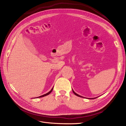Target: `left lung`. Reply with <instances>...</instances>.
<instances>
[{
	"label": "left lung",
	"instance_id": "1",
	"mask_svg": "<svg viewBox=\"0 0 126 126\" xmlns=\"http://www.w3.org/2000/svg\"><path fill=\"white\" fill-rule=\"evenodd\" d=\"M73 93H74V94L75 95H76V96H79V97H83L82 96H80V95H78L77 94H76L75 92H74V91L73 90ZM94 98H90V99H94Z\"/></svg>",
	"mask_w": 126,
	"mask_h": 126
}]
</instances>
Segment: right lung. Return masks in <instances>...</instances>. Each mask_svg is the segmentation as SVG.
Segmentation results:
<instances>
[{
    "instance_id": "obj_1",
    "label": "right lung",
    "mask_w": 126,
    "mask_h": 126,
    "mask_svg": "<svg viewBox=\"0 0 126 126\" xmlns=\"http://www.w3.org/2000/svg\"><path fill=\"white\" fill-rule=\"evenodd\" d=\"M52 90H53V88H52L51 89V90L49 92H48L47 93V94H44V95H42V96H39V97H44V96H47V95H48L49 94H50L51 93V92L52 91ZM37 97V98H38Z\"/></svg>"
}]
</instances>
